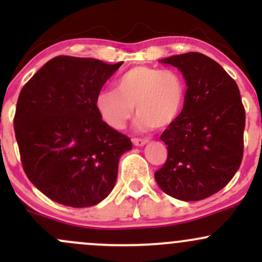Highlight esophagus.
I'll use <instances>...</instances> for the list:
<instances>
[{"label": "esophagus", "instance_id": "obj_1", "mask_svg": "<svg viewBox=\"0 0 262 262\" xmlns=\"http://www.w3.org/2000/svg\"><path fill=\"white\" fill-rule=\"evenodd\" d=\"M133 143L136 144V146L142 147V146H144L146 143H148V139H146V138H133Z\"/></svg>", "mask_w": 262, "mask_h": 262}]
</instances>
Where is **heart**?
Returning a JSON list of instances; mask_svg holds the SVG:
<instances>
[{"mask_svg":"<svg viewBox=\"0 0 262 262\" xmlns=\"http://www.w3.org/2000/svg\"><path fill=\"white\" fill-rule=\"evenodd\" d=\"M186 100V82L175 70L137 66L115 82V90L97 94L95 106L102 120L123 129L136 106L139 129L167 128L180 116Z\"/></svg>","mask_w":262,"mask_h":262,"instance_id":"heart-1","label":"heart"}]
</instances>
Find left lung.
Segmentation results:
<instances>
[{
    "mask_svg": "<svg viewBox=\"0 0 262 262\" xmlns=\"http://www.w3.org/2000/svg\"><path fill=\"white\" fill-rule=\"evenodd\" d=\"M161 62L181 71L187 90L180 116L161 136L167 160L155 179L170 196L196 202L223 189L241 166L245 107L236 81L212 58L189 52Z\"/></svg>",
    "mask_w": 262,
    "mask_h": 262,
    "instance_id": "left-lung-1",
    "label": "left lung"
}]
</instances>
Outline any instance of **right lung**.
Wrapping results in <instances>:
<instances>
[{
	"label": "right lung",
	"instance_id": "1",
	"mask_svg": "<svg viewBox=\"0 0 262 262\" xmlns=\"http://www.w3.org/2000/svg\"><path fill=\"white\" fill-rule=\"evenodd\" d=\"M121 63L58 55L25 83L14 118L21 163L46 196L73 208L96 205L114 187L129 137L107 125L95 100Z\"/></svg>",
	"mask_w": 262,
	"mask_h": 262
}]
</instances>
